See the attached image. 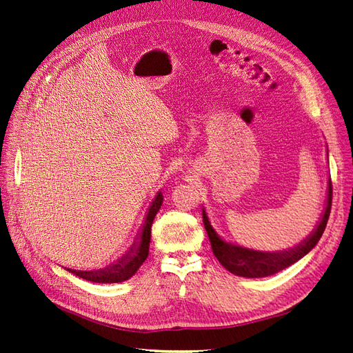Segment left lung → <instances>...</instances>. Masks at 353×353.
I'll return each mask as SVG.
<instances>
[{"label":"left lung","instance_id":"8db88e82","mask_svg":"<svg viewBox=\"0 0 353 353\" xmlns=\"http://www.w3.org/2000/svg\"><path fill=\"white\" fill-rule=\"evenodd\" d=\"M331 200H333V185H331L330 179L327 206L315 231L305 241L299 244L297 248L280 253L250 250L223 241L222 239H219L218 234L213 231L205 209H203V223H205L213 254L216 256V259L221 262L223 268L228 270L234 275L245 276V279H261V276H268L288 268V266L293 265L299 259H302L306 253H309L315 248V244L321 239L323 232L327 227V221L331 210Z\"/></svg>","mask_w":353,"mask_h":353}]
</instances>
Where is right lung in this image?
Listing matches in <instances>:
<instances>
[{"label": "right lung", "mask_w": 353, "mask_h": 353, "mask_svg": "<svg viewBox=\"0 0 353 353\" xmlns=\"http://www.w3.org/2000/svg\"><path fill=\"white\" fill-rule=\"evenodd\" d=\"M163 196L162 193H157L156 199L153 200L150 209H148L147 218L144 221L140 244H134L135 248H131L122 259L117 261L113 265H109L108 268L99 270V271H77L69 270L72 274L81 276L83 280H88L92 283H122L130 280L131 276L138 271V268L143 265V262L148 256V245H150V236H152V223L154 221L156 213L162 206Z\"/></svg>", "instance_id": "1"}]
</instances>
